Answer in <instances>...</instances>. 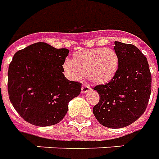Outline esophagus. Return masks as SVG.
Instances as JSON below:
<instances>
[{
  "label": "esophagus",
  "mask_w": 159,
  "mask_h": 159,
  "mask_svg": "<svg viewBox=\"0 0 159 159\" xmlns=\"http://www.w3.org/2000/svg\"><path fill=\"white\" fill-rule=\"evenodd\" d=\"M91 89H92L89 85H83V87H82V93H88V92L90 91Z\"/></svg>",
  "instance_id": "34e87169"
}]
</instances>
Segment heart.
<instances>
[{
	"instance_id": "obj_1",
	"label": "heart",
	"mask_w": 159,
	"mask_h": 159,
	"mask_svg": "<svg viewBox=\"0 0 159 159\" xmlns=\"http://www.w3.org/2000/svg\"><path fill=\"white\" fill-rule=\"evenodd\" d=\"M120 67L119 54L112 48H96L76 51L70 61L63 64V71L74 81L87 79L95 84H106L112 81Z\"/></svg>"
}]
</instances>
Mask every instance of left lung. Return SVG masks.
<instances>
[{"label": "left lung", "mask_w": 159, "mask_h": 159, "mask_svg": "<svg viewBox=\"0 0 159 159\" xmlns=\"http://www.w3.org/2000/svg\"><path fill=\"white\" fill-rule=\"evenodd\" d=\"M114 50L120 56L118 73L109 83L93 88L100 98L93 112L102 125L118 129L132 124L144 113L152 77L148 60L138 48L116 41Z\"/></svg>", "instance_id": "1"}]
</instances>
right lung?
<instances>
[{
    "label": "right lung",
    "instance_id": "obj_1",
    "mask_svg": "<svg viewBox=\"0 0 159 159\" xmlns=\"http://www.w3.org/2000/svg\"><path fill=\"white\" fill-rule=\"evenodd\" d=\"M67 49H56L43 42L15 53L8 69V94L20 116L37 126L61 121L68 103L81 93L82 84L63 74Z\"/></svg>",
    "mask_w": 159,
    "mask_h": 159
}]
</instances>
